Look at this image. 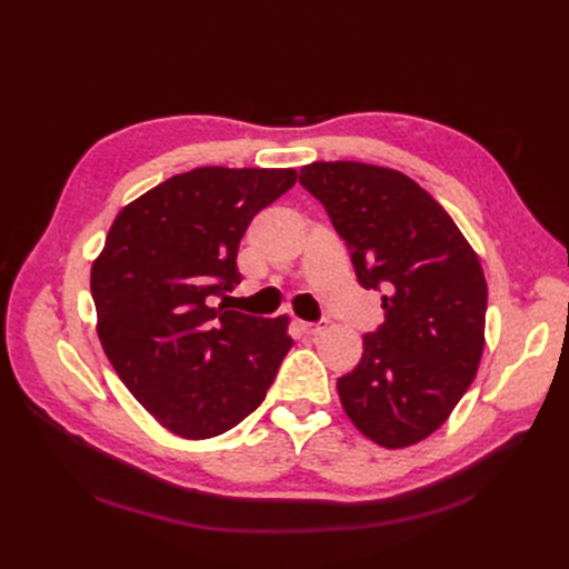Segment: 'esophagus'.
<instances>
[{"instance_id": "esophagus-1", "label": "esophagus", "mask_w": 569, "mask_h": 569, "mask_svg": "<svg viewBox=\"0 0 569 569\" xmlns=\"http://www.w3.org/2000/svg\"><path fill=\"white\" fill-rule=\"evenodd\" d=\"M297 327L299 330L306 335V337H316V335H320L322 330H325V325L322 322H297Z\"/></svg>"}]
</instances>
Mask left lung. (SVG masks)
Returning <instances> with one entry per match:
<instances>
[{"instance_id":"left-lung-1","label":"left lung","mask_w":569,"mask_h":569,"mask_svg":"<svg viewBox=\"0 0 569 569\" xmlns=\"http://www.w3.org/2000/svg\"><path fill=\"white\" fill-rule=\"evenodd\" d=\"M299 182L351 251L360 287L382 291L385 322L337 380L351 422L387 449L439 429L472 385L485 349L487 280L451 216L399 170L337 161Z\"/></svg>"}]
</instances>
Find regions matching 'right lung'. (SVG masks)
<instances>
[{
	"label": "right lung",
	"mask_w": 569,
	"mask_h": 569,
	"mask_svg": "<svg viewBox=\"0 0 569 569\" xmlns=\"http://www.w3.org/2000/svg\"><path fill=\"white\" fill-rule=\"evenodd\" d=\"M295 182L291 168H194L113 220L92 266L97 332L120 380L170 432L209 439L242 422L295 343L284 316L213 308L242 282L249 222Z\"/></svg>",
	"instance_id": "1"
}]
</instances>
